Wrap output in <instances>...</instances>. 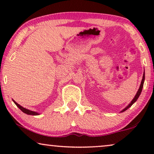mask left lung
I'll return each instance as SVG.
<instances>
[{
	"label": "left lung",
	"mask_w": 154,
	"mask_h": 154,
	"mask_svg": "<svg viewBox=\"0 0 154 154\" xmlns=\"http://www.w3.org/2000/svg\"><path fill=\"white\" fill-rule=\"evenodd\" d=\"M144 79H145V74H144H144H143V77H142V82H141V85H140V88H139V90H138V91H137V94H136V95L134 96V97L133 98V100H132V101H131V102L127 106L125 107V109H123V110H122L121 111V112H123V111H126L128 109H129L130 106H132V104H134V102H136L137 100V99L139 98V97H140V94H141V92H142V88H143V85H144Z\"/></svg>",
	"instance_id": "left-lung-1"
}]
</instances>
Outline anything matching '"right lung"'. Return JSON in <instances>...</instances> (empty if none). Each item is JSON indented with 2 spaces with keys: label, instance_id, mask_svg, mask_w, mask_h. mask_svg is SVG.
<instances>
[{
  "label": "right lung",
  "instance_id": "right-lung-1",
  "mask_svg": "<svg viewBox=\"0 0 154 154\" xmlns=\"http://www.w3.org/2000/svg\"><path fill=\"white\" fill-rule=\"evenodd\" d=\"M12 101H13L14 104H15L17 105V106L18 108L20 109V110L22 111V112H24V113H26V114H28V115H33V116H37V115H39V113H38L35 112V111H30V110H29V109H25V108H24V107H22V106H20V105L19 104H17V102H15V101H14L13 100H12Z\"/></svg>",
  "mask_w": 154,
  "mask_h": 154
}]
</instances>
